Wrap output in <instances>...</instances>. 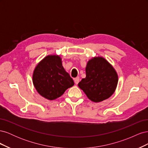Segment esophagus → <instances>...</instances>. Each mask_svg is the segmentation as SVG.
<instances>
[{
	"mask_svg": "<svg viewBox=\"0 0 148 148\" xmlns=\"http://www.w3.org/2000/svg\"><path fill=\"white\" fill-rule=\"evenodd\" d=\"M79 77H77V78H75V79H74V82H75V83L76 84H78V83H79Z\"/></svg>",
	"mask_w": 148,
	"mask_h": 148,
	"instance_id": "34e87169",
	"label": "esophagus"
}]
</instances>
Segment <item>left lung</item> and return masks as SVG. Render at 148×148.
<instances>
[{
  "mask_svg": "<svg viewBox=\"0 0 148 148\" xmlns=\"http://www.w3.org/2000/svg\"><path fill=\"white\" fill-rule=\"evenodd\" d=\"M118 75L109 62L102 57H92L86 66V78L78 83L91 101L99 102L114 93L118 84Z\"/></svg>",
  "mask_w": 148,
  "mask_h": 148,
  "instance_id": "left-lung-1",
  "label": "left lung"
}]
</instances>
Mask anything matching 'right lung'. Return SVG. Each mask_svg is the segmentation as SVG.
I'll list each match as a JSON object with an SVG mask.
<instances>
[{
	"label": "right lung",
	"instance_id": "1",
	"mask_svg": "<svg viewBox=\"0 0 148 148\" xmlns=\"http://www.w3.org/2000/svg\"><path fill=\"white\" fill-rule=\"evenodd\" d=\"M33 83L39 95L51 101L60 97L74 85L58 55L47 56L39 62L33 71Z\"/></svg>",
	"mask_w": 148,
	"mask_h": 148
}]
</instances>
